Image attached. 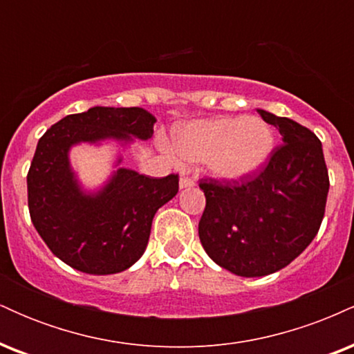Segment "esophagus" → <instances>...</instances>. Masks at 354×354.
I'll return each instance as SVG.
<instances>
[{
  "label": "esophagus",
  "instance_id": "esophagus-1",
  "mask_svg": "<svg viewBox=\"0 0 354 354\" xmlns=\"http://www.w3.org/2000/svg\"><path fill=\"white\" fill-rule=\"evenodd\" d=\"M189 186H194V180L189 176H181L180 178V188H189Z\"/></svg>",
  "mask_w": 354,
  "mask_h": 354
}]
</instances>
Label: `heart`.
<instances>
[{
  "label": "heart",
  "mask_w": 354,
  "mask_h": 354,
  "mask_svg": "<svg viewBox=\"0 0 354 354\" xmlns=\"http://www.w3.org/2000/svg\"><path fill=\"white\" fill-rule=\"evenodd\" d=\"M174 151L189 163H206L223 181H243L263 168L273 133L259 118H211L174 129Z\"/></svg>",
  "instance_id": "b5f03b06"
}]
</instances>
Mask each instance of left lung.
<instances>
[{
	"instance_id": "obj_1",
	"label": "left lung",
	"mask_w": 354,
	"mask_h": 354,
	"mask_svg": "<svg viewBox=\"0 0 354 354\" xmlns=\"http://www.w3.org/2000/svg\"><path fill=\"white\" fill-rule=\"evenodd\" d=\"M258 113L283 136L268 163L243 181L200 180L206 196L201 245L216 265L246 278L279 271L306 250L330 189L318 136L290 118Z\"/></svg>"
}]
</instances>
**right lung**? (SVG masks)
I'll return each mask as SVG.
<instances>
[{"label": "right lung", "mask_w": 354, "mask_h": 354, "mask_svg": "<svg viewBox=\"0 0 354 354\" xmlns=\"http://www.w3.org/2000/svg\"><path fill=\"white\" fill-rule=\"evenodd\" d=\"M156 118L143 108H89L68 115L39 138L28 171V208L36 231L61 261L89 274H113L135 265L148 245L154 213L176 196L178 174L153 178L118 169L106 188L83 194L68 149L104 138L153 136Z\"/></svg>", "instance_id": "add662e5"}]
</instances>
